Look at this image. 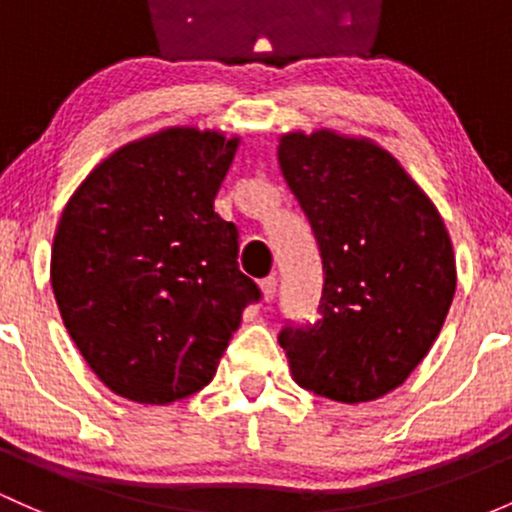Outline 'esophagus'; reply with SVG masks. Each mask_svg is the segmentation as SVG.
<instances>
[{
	"instance_id": "34e87169",
	"label": "esophagus",
	"mask_w": 512,
	"mask_h": 512,
	"mask_svg": "<svg viewBox=\"0 0 512 512\" xmlns=\"http://www.w3.org/2000/svg\"><path fill=\"white\" fill-rule=\"evenodd\" d=\"M261 293H263V300H266V302L276 300V293H278L276 278H273V276L263 278V280H261Z\"/></svg>"
}]
</instances>
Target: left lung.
Returning a JSON list of instances; mask_svg holds the SVG:
<instances>
[{
	"instance_id": "1",
	"label": "left lung",
	"mask_w": 512,
	"mask_h": 512,
	"mask_svg": "<svg viewBox=\"0 0 512 512\" xmlns=\"http://www.w3.org/2000/svg\"><path fill=\"white\" fill-rule=\"evenodd\" d=\"M278 163L320 246V320L278 342L295 383L356 405L390 393L442 332L456 290L442 214L393 153L332 129L280 136Z\"/></svg>"
}]
</instances>
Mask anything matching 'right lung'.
Masks as SVG:
<instances>
[{
  "instance_id": "1",
  "label": "right lung",
  "mask_w": 512,
  "mask_h": 512,
  "mask_svg": "<svg viewBox=\"0 0 512 512\" xmlns=\"http://www.w3.org/2000/svg\"><path fill=\"white\" fill-rule=\"evenodd\" d=\"M239 136L168 126L87 175L53 236L65 329L112 393L168 405L212 381L261 290L239 271V232L214 212Z\"/></svg>"
}]
</instances>
